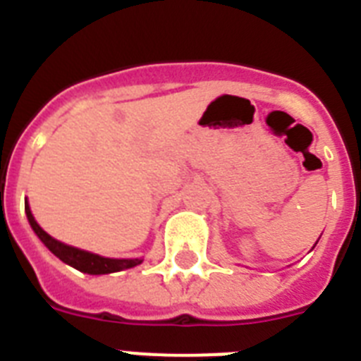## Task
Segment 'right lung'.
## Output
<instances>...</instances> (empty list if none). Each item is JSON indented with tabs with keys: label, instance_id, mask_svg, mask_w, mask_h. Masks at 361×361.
Segmentation results:
<instances>
[{
	"label": "right lung",
	"instance_id": "1",
	"mask_svg": "<svg viewBox=\"0 0 361 361\" xmlns=\"http://www.w3.org/2000/svg\"><path fill=\"white\" fill-rule=\"evenodd\" d=\"M25 212H27L28 222H30L32 229L36 231V235L41 238V242H43L59 260H63V262L68 264V266L75 267V269L82 271V273H88V275H106V273L130 269V267L139 266V264L142 262L141 258H123V260H119V258H104L99 257V255L88 253V251L78 250V247H72V245L63 244V242L52 238L49 233L43 231V229L39 228L36 219L32 216L28 204L25 206Z\"/></svg>",
	"mask_w": 361,
	"mask_h": 361
}]
</instances>
